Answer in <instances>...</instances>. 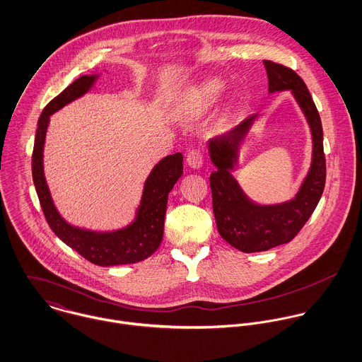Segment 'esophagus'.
<instances>
[{
    "label": "esophagus",
    "mask_w": 362,
    "mask_h": 362,
    "mask_svg": "<svg viewBox=\"0 0 362 362\" xmlns=\"http://www.w3.org/2000/svg\"><path fill=\"white\" fill-rule=\"evenodd\" d=\"M186 162L190 168L193 169H200L203 166V152L197 148L192 149L189 153H187V158H186Z\"/></svg>",
    "instance_id": "1"
}]
</instances>
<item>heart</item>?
<instances>
[{
	"label": "heart",
	"mask_w": 362,
	"mask_h": 362,
	"mask_svg": "<svg viewBox=\"0 0 362 362\" xmlns=\"http://www.w3.org/2000/svg\"><path fill=\"white\" fill-rule=\"evenodd\" d=\"M223 81L216 76L204 78L200 82L186 88L176 102L177 115L187 122L202 119L216 105L218 98L223 92ZM230 115L232 103L228 102L219 113V120L226 122Z\"/></svg>",
	"instance_id": "obj_1"
}]
</instances>
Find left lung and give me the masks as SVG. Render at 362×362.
<instances>
[{"label":"left lung","mask_w":362,"mask_h":362,"mask_svg":"<svg viewBox=\"0 0 362 362\" xmlns=\"http://www.w3.org/2000/svg\"><path fill=\"white\" fill-rule=\"evenodd\" d=\"M263 64L269 78V92L291 90L300 107L312 134V162L293 199L262 206L249 199L232 176L238 166L239 149L257 115L209 141L210 159L217 168L210 176V186L218 232L230 246L245 253L264 252L291 242L315 211L326 182L322 122L305 82L281 64L269 60H263Z\"/></svg>","instance_id":"obj_1"}]
</instances>
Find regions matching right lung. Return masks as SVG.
I'll return each instance as SVG.
<instances>
[{
	"instance_id": "1",
	"label": "right lung",
	"mask_w": 362,
	"mask_h": 362,
	"mask_svg": "<svg viewBox=\"0 0 362 362\" xmlns=\"http://www.w3.org/2000/svg\"><path fill=\"white\" fill-rule=\"evenodd\" d=\"M98 78L99 74L79 76L45 107L37 122L32 176L43 214L53 232L88 262L107 267L139 263L158 249L163 236L168 194L183 173V155L180 152L168 155L152 168L145 180L136 218L124 228L92 230L71 225L62 217L53 203L43 170V149L50 116L85 95Z\"/></svg>"
}]
</instances>
